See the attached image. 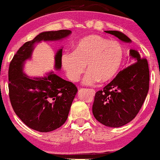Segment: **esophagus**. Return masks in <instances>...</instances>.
I'll return each instance as SVG.
<instances>
[{
	"mask_svg": "<svg viewBox=\"0 0 160 160\" xmlns=\"http://www.w3.org/2000/svg\"><path fill=\"white\" fill-rule=\"evenodd\" d=\"M92 93H93V94H95V90L92 89Z\"/></svg>",
	"mask_w": 160,
	"mask_h": 160,
	"instance_id": "obj_1",
	"label": "esophagus"
}]
</instances>
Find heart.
I'll use <instances>...</instances> for the list:
<instances>
[{
    "instance_id": "obj_1",
    "label": "heart",
    "mask_w": 160,
    "mask_h": 160,
    "mask_svg": "<svg viewBox=\"0 0 160 160\" xmlns=\"http://www.w3.org/2000/svg\"><path fill=\"white\" fill-rule=\"evenodd\" d=\"M124 58V48L119 42L110 41L98 35H88L76 42L73 53H63L61 63L72 82L79 79L86 66L88 74L84 84L93 85L98 81L104 83L114 78Z\"/></svg>"
}]
</instances>
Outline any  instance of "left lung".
Here are the masks:
<instances>
[{
  "instance_id": "8db88e82",
  "label": "left lung",
  "mask_w": 160,
  "mask_h": 160,
  "mask_svg": "<svg viewBox=\"0 0 160 160\" xmlns=\"http://www.w3.org/2000/svg\"><path fill=\"white\" fill-rule=\"evenodd\" d=\"M121 41L132 40L119 31H105ZM134 64L121 71L115 78L95 95L92 113L103 125L119 128L132 121L140 110L149 88L148 61L137 50H130Z\"/></svg>"
}]
</instances>
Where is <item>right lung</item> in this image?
<instances>
[{"instance_id":"1","label":"right lung","mask_w":160,"mask_h":160,"mask_svg":"<svg viewBox=\"0 0 160 160\" xmlns=\"http://www.w3.org/2000/svg\"><path fill=\"white\" fill-rule=\"evenodd\" d=\"M67 29L39 33L23 44L9 65V97L14 111L26 125L40 132H49L62 126L78 88L53 72L42 78H29L23 73L26 60L32 57L34 45L41 41H57L68 37ZM62 49L55 55V69L61 68Z\"/></svg>"}]
</instances>
